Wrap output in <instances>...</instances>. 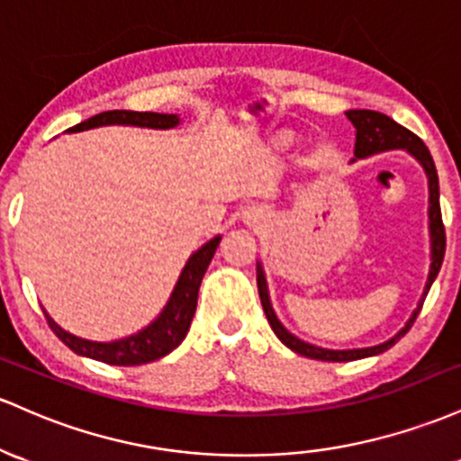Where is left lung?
<instances>
[{"mask_svg": "<svg viewBox=\"0 0 461 461\" xmlns=\"http://www.w3.org/2000/svg\"><path fill=\"white\" fill-rule=\"evenodd\" d=\"M346 117L353 122L355 126V158H366L372 157V154L379 152H387V149H402V152L411 154L418 163L422 165L425 169L427 180H429V237H431V266H429V276H427V285L425 292H422L420 300H418V307L413 309V313L410 315V320L405 322L394 338L385 339L384 344L376 346H368V348H348V350H333V348H322V346H315L304 342V339L296 338L294 333L283 327L281 320L276 318L274 313V307L270 303V292H267V281H266V272H263V263L257 261V287H258V298H261L263 312H266L267 322L276 338L281 339L287 348H292L294 353L309 357V359H318V361H355V359H364V357H375L385 353L387 348H392L407 330L411 329L413 320L418 318L420 313L422 303H425L429 289H431L433 281H436L439 267H442L444 261V250H447V235H444V224H442V213H439V183H438V172H436V163H433L431 152H429L422 139H418L416 134L402 128L401 123H396L394 119H390L384 113L376 111H346Z\"/></svg>", "mask_w": 461, "mask_h": 461, "instance_id": "left-lung-1", "label": "left lung"}]
</instances>
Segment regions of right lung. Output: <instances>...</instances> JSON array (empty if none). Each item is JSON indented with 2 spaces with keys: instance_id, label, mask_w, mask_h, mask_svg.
<instances>
[{
  "instance_id": "add662e5",
  "label": "right lung",
  "mask_w": 461,
  "mask_h": 461,
  "mask_svg": "<svg viewBox=\"0 0 461 461\" xmlns=\"http://www.w3.org/2000/svg\"><path fill=\"white\" fill-rule=\"evenodd\" d=\"M180 123V115H167V113H137V111H106L100 115L86 119V122L76 123L67 132H82L100 126H137V128H154V131H169ZM221 237L215 235L213 240L200 246L185 263L178 281H176L172 296L163 312L137 333L128 338L113 339V342H93V339L77 338L69 330L60 329L54 320L48 318L50 329L54 330L56 338L65 346H69L76 355L89 357V359L102 361L111 366H141L157 361L165 357L185 339L187 330L194 320L195 304H198V289L203 283V276L209 267L211 258L215 255V248L220 244Z\"/></svg>"
}]
</instances>
